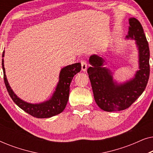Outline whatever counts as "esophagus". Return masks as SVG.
<instances>
[{
    "label": "esophagus",
    "mask_w": 153,
    "mask_h": 153,
    "mask_svg": "<svg viewBox=\"0 0 153 153\" xmlns=\"http://www.w3.org/2000/svg\"><path fill=\"white\" fill-rule=\"evenodd\" d=\"M81 69H82L83 71H86L87 70V62L86 60H83L81 61Z\"/></svg>",
    "instance_id": "esophagus-1"
}]
</instances>
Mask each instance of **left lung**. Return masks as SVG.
Here are the masks:
<instances>
[{
	"instance_id": "8db88e82",
	"label": "left lung",
	"mask_w": 153,
	"mask_h": 153,
	"mask_svg": "<svg viewBox=\"0 0 153 153\" xmlns=\"http://www.w3.org/2000/svg\"><path fill=\"white\" fill-rule=\"evenodd\" d=\"M127 38L136 40L139 52V70L135 77L123 84L113 81L111 72L103 68L105 60L97 55L90 57L88 69L94 98L98 106L105 111H118L129 108L143 93L150 76V50L143 27L135 18L129 19Z\"/></svg>"
}]
</instances>
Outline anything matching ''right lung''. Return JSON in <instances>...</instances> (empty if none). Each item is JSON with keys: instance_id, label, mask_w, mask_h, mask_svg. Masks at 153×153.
Segmentation results:
<instances>
[{"instance_id": "right-lung-1", "label": "right lung", "mask_w": 153, "mask_h": 153, "mask_svg": "<svg viewBox=\"0 0 153 153\" xmlns=\"http://www.w3.org/2000/svg\"><path fill=\"white\" fill-rule=\"evenodd\" d=\"M4 51L3 52V57ZM4 60L2 59V66L3 70L4 82L8 93L14 103L25 112L37 118H47L54 116L61 113L65 109L68 103L70 94V85L73 76L81 71L80 62H77L63 68L60 71L58 82L56 91L49 100L40 104H30L23 101L16 96L7 82L4 68Z\"/></svg>"}]
</instances>
